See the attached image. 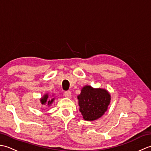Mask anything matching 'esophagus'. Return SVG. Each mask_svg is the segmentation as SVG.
<instances>
[{
    "mask_svg": "<svg viewBox=\"0 0 151 151\" xmlns=\"http://www.w3.org/2000/svg\"><path fill=\"white\" fill-rule=\"evenodd\" d=\"M64 95H65V97L67 98H70L71 97V93H70L69 91H65L64 93Z\"/></svg>",
    "mask_w": 151,
    "mask_h": 151,
    "instance_id": "esophagus-1",
    "label": "esophagus"
}]
</instances>
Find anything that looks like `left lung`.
I'll return each instance as SVG.
<instances>
[{
    "label": "left lung",
    "mask_w": 151,
    "mask_h": 151,
    "mask_svg": "<svg viewBox=\"0 0 151 151\" xmlns=\"http://www.w3.org/2000/svg\"><path fill=\"white\" fill-rule=\"evenodd\" d=\"M78 99L79 110L86 121H94L102 117L110 104L111 96L107 90L85 86L81 89Z\"/></svg>",
    "instance_id": "left-lung-1"
}]
</instances>
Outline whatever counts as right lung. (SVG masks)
I'll return each instance as SVG.
<instances>
[{"label": "right lung", "mask_w": 151, "mask_h": 151, "mask_svg": "<svg viewBox=\"0 0 151 151\" xmlns=\"http://www.w3.org/2000/svg\"><path fill=\"white\" fill-rule=\"evenodd\" d=\"M54 100V98H49V96L47 93V94H45L43 95V97H41L40 99V101H41V103L45 105V104H47V106H50L52 104V103L53 102Z\"/></svg>", "instance_id": "right-lung-1"}]
</instances>
